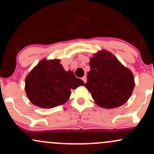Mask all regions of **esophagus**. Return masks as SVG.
Masks as SVG:
<instances>
[{
  "label": "esophagus",
  "instance_id": "1",
  "mask_svg": "<svg viewBox=\"0 0 154 154\" xmlns=\"http://www.w3.org/2000/svg\"><path fill=\"white\" fill-rule=\"evenodd\" d=\"M82 79L85 83H86V82H87V78H86V76H84V77H83L82 78Z\"/></svg>",
  "mask_w": 154,
  "mask_h": 154
}]
</instances>
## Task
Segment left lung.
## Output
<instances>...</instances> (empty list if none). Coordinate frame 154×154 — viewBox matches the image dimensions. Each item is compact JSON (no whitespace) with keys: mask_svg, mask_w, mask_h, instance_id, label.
<instances>
[{"mask_svg":"<svg viewBox=\"0 0 154 154\" xmlns=\"http://www.w3.org/2000/svg\"><path fill=\"white\" fill-rule=\"evenodd\" d=\"M89 65L85 87L96 104L113 109L126 103L135 86L132 72L106 51L91 58Z\"/></svg>","mask_w":154,"mask_h":154,"instance_id":"obj_1","label":"left lung"}]
</instances>
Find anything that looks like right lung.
<instances>
[{"label":"right lung","mask_w":154,"mask_h":154,"mask_svg":"<svg viewBox=\"0 0 154 154\" xmlns=\"http://www.w3.org/2000/svg\"><path fill=\"white\" fill-rule=\"evenodd\" d=\"M84 85L73 72L65 71L59 60L43 59L26 76L25 91L34 105L51 109L66 103L71 90Z\"/></svg>","instance_id":"1"}]
</instances>
